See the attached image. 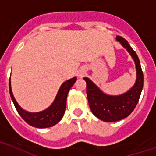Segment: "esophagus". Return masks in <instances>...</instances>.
Returning a JSON list of instances; mask_svg holds the SVG:
<instances>
[{
    "mask_svg": "<svg viewBox=\"0 0 156 156\" xmlns=\"http://www.w3.org/2000/svg\"><path fill=\"white\" fill-rule=\"evenodd\" d=\"M80 76H82V74H80Z\"/></svg>",
    "mask_w": 156,
    "mask_h": 156,
    "instance_id": "1",
    "label": "esophagus"
}]
</instances>
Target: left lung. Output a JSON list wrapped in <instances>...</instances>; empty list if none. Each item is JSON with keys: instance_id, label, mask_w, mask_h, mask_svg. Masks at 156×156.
<instances>
[{"instance_id": "1", "label": "left lung", "mask_w": 156, "mask_h": 156, "mask_svg": "<svg viewBox=\"0 0 156 156\" xmlns=\"http://www.w3.org/2000/svg\"><path fill=\"white\" fill-rule=\"evenodd\" d=\"M116 41L127 49L134 61L137 71L134 85L123 94L112 96L104 94L91 80L84 78L89 107L95 116L105 122L118 121L129 116L137 106L143 88V73L137 54L123 37L117 36Z\"/></svg>"}]
</instances>
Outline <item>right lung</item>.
<instances>
[{
	"label": "right lung",
	"mask_w": 156,
	"mask_h": 156,
	"mask_svg": "<svg viewBox=\"0 0 156 156\" xmlns=\"http://www.w3.org/2000/svg\"><path fill=\"white\" fill-rule=\"evenodd\" d=\"M76 80V77H73L72 79L65 81L62 84L59 89L57 96L54 99V102L49 106L47 109L40 112H28L21 108V107L18 104L16 100L14 98L11 89V84H10V78L9 81V94L10 97L16 108L17 112H19L20 116L25 120L31 126L36 128H49L54 126L58 124L62 119L64 115L66 104H67V97L68 94L70 89L75 84Z\"/></svg>",
	"instance_id": "add662e5"
}]
</instances>
